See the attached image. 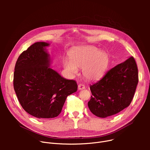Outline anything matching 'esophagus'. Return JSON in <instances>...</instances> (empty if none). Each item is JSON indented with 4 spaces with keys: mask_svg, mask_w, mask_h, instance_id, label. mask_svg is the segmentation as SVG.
Listing matches in <instances>:
<instances>
[{
    "mask_svg": "<svg viewBox=\"0 0 150 150\" xmlns=\"http://www.w3.org/2000/svg\"><path fill=\"white\" fill-rule=\"evenodd\" d=\"M78 90H82L85 89V86L83 84H79L78 86Z\"/></svg>",
    "mask_w": 150,
    "mask_h": 150,
    "instance_id": "34e87169",
    "label": "esophagus"
}]
</instances>
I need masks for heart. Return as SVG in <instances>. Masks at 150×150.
Returning a JSON list of instances; mask_svg holds the SVG:
<instances>
[{
    "label": "heart",
    "instance_id": "b5f03b06",
    "mask_svg": "<svg viewBox=\"0 0 150 150\" xmlns=\"http://www.w3.org/2000/svg\"><path fill=\"white\" fill-rule=\"evenodd\" d=\"M70 58L63 60V67L71 75L78 74V69H83V75L90 81L97 80L103 75L107 68L109 57L104 51H99L93 46L76 49L70 54Z\"/></svg>",
    "mask_w": 150,
    "mask_h": 150
}]
</instances>
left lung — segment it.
Masks as SVG:
<instances>
[{
	"mask_svg": "<svg viewBox=\"0 0 150 150\" xmlns=\"http://www.w3.org/2000/svg\"><path fill=\"white\" fill-rule=\"evenodd\" d=\"M138 81L137 66L131 57L90 86L92 95L88 103L90 111L101 118L122 111L131 103Z\"/></svg>",
	"mask_w": 150,
	"mask_h": 150,
	"instance_id": "8db88e82",
	"label": "left lung"
}]
</instances>
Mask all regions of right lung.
Segmentation results:
<instances>
[{"label": "right lung", "mask_w": 150, "mask_h": 150, "mask_svg": "<svg viewBox=\"0 0 150 150\" xmlns=\"http://www.w3.org/2000/svg\"><path fill=\"white\" fill-rule=\"evenodd\" d=\"M38 42L23 51L16 63L13 86L23 109L38 119L57 117L66 98L77 91L75 80L62 77L50 66L45 47Z\"/></svg>", "instance_id": "right-lung-1"}]
</instances>
